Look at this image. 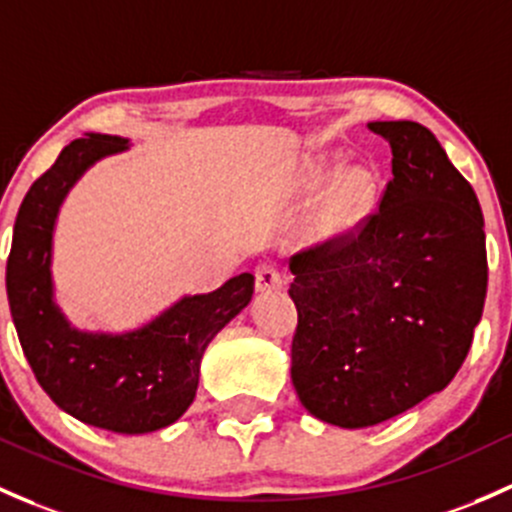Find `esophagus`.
I'll list each match as a JSON object with an SVG mask.
<instances>
[{"label":"esophagus","instance_id":"1","mask_svg":"<svg viewBox=\"0 0 512 512\" xmlns=\"http://www.w3.org/2000/svg\"><path fill=\"white\" fill-rule=\"evenodd\" d=\"M255 287L257 292H277L282 289V274L270 262H265L255 270Z\"/></svg>","mask_w":512,"mask_h":512}]
</instances>
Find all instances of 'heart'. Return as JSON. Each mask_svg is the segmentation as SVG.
Segmentation results:
<instances>
[{"instance_id":"b5f03b06","label":"heart","mask_w":512,"mask_h":512,"mask_svg":"<svg viewBox=\"0 0 512 512\" xmlns=\"http://www.w3.org/2000/svg\"><path fill=\"white\" fill-rule=\"evenodd\" d=\"M331 171L321 166L316 171V181H324ZM378 191V179L375 171L365 164H355L343 171L333 181L324 206L319 213V235L321 240H338L348 235L365 215L370 213Z\"/></svg>"}]
</instances>
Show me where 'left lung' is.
Returning <instances> with one entry per match:
<instances>
[{
    "instance_id": "8db88e82",
    "label": "left lung",
    "mask_w": 512,
    "mask_h": 512,
    "mask_svg": "<svg viewBox=\"0 0 512 512\" xmlns=\"http://www.w3.org/2000/svg\"><path fill=\"white\" fill-rule=\"evenodd\" d=\"M390 142L380 208L297 252L292 383L316 419L363 429L441 392L466 360L488 284L478 198L419 122H370Z\"/></svg>"
}]
</instances>
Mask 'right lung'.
Instances as JSON below:
<instances>
[{
	"label": "right lung",
	"mask_w": 512,
	"mask_h": 512,
	"mask_svg": "<svg viewBox=\"0 0 512 512\" xmlns=\"http://www.w3.org/2000/svg\"><path fill=\"white\" fill-rule=\"evenodd\" d=\"M129 142L110 134L73 139L21 201L7 260V297L21 348L46 395L80 422L117 434L169 427L196 397L201 358L215 333L250 304L242 272L208 294L184 297L125 333L80 331L53 299V228L75 181Z\"/></svg>",
	"instance_id": "add662e5"
}]
</instances>
